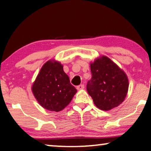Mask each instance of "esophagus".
Masks as SVG:
<instances>
[{
  "label": "esophagus",
  "mask_w": 151,
  "mask_h": 151,
  "mask_svg": "<svg viewBox=\"0 0 151 151\" xmlns=\"http://www.w3.org/2000/svg\"><path fill=\"white\" fill-rule=\"evenodd\" d=\"M84 88H85L84 85H78V86H77V87H76V88H77L78 90H82Z\"/></svg>",
  "instance_id": "esophagus-1"
}]
</instances>
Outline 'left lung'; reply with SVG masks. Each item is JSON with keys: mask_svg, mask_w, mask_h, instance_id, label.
Listing matches in <instances>:
<instances>
[{"mask_svg": "<svg viewBox=\"0 0 151 151\" xmlns=\"http://www.w3.org/2000/svg\"><path fill=\"white\" fill-rule=\"evenodd\" d=\"M91 79L87 90L98 108L108 111L125 99L128 90L126 74L111 59L102 56L91 63Z\"/></svg>", "mask_w": 151, "mask_h": 151, "instance_id": "left-lung-1", "label": "left lung"}]
</instances>
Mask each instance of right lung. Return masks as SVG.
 I'll list each match as a JSON object with an SVG mask.
<instances>
[{"mask_svg":"<svg viewBox=\"0 0 151 151\" xmlns=\"http://www.w3.org/2000/svg\"><path fill=\"white\" fill-rule=\"evenodd\" d=\"M32 90L40 106L52 111H60L65 108L77 91L70 84L63 66L54 60L43 65Z\"/></svg>","mask_w":151,"mask_h":151,"instance_id":"1","label":"right lung"}]
</instances>
